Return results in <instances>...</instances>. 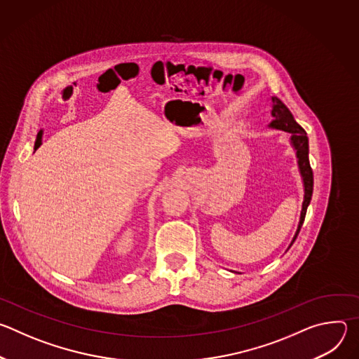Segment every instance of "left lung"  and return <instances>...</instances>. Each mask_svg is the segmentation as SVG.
Listing matches in <instances>:
<instances>
[{
    "mask_svg": "<svg viewBox=\"0 0 359 359\" xmlns=\"http://www.w3.org/2000/svg\"><path fill=\"white\" fill-rule=\"evenodd\" d=\"M271 115H273V121L270 123V128L274 129H281L284 132H288L291 135V143L297 151V159H298V166H299V172L302 176V182H304V201H302V210H301V217H299V223H298V229L297 233L290 244V247L292 245V243L295 241L301 226L304 223L305 219V213H306V208L311 201V196H313V186H314V177H313V169L310 166V159H309V136H306V132L295 122L292 114L290 112V109L283 104V102L273 96L271 102Z\"/></svg>",
    "mask_w": 359,
    "mask_h": 359,
    "instance_id": "8db88e82",
    "label": "left lung"
}]
</instances>
